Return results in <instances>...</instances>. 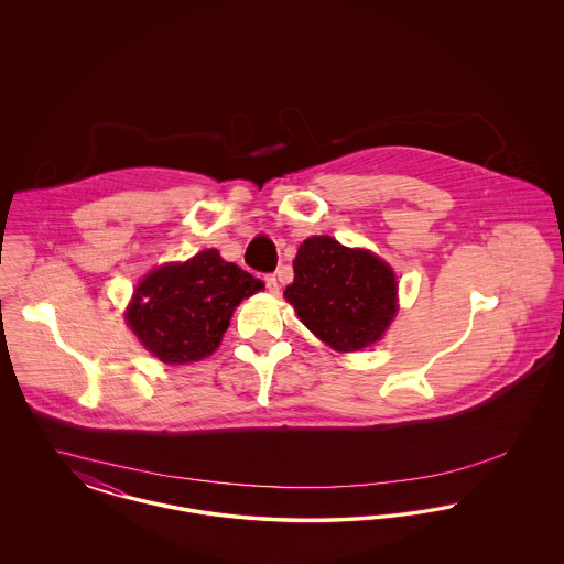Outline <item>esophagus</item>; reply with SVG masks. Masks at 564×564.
I'll return each instance as SVG.
<instances>
[{
  "label": "esophagus",
  "instance_id": "obj_1",
  "mask_svg": "<svg viewBox=\"0 0 564 564\" xmlns=\"http://www.w3.org/2000/svg\"><path fill=\"white\" fill-rule=\"evenodd\" d=\"M267 288H269L270 294H279V281L274 274H267Z\"/></svg>",
  "mask_w": 564,
  "mask_h": 564
}]
</instances>
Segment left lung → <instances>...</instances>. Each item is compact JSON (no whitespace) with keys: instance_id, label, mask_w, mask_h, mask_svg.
<instances>
[{"instance_id":"left-lung-1","label":"left lung","mask_w":564,"mask_h":564,"mask_svg":"<svg viewBox=\"0 0 564 564\" xmlns=\"http://www.w3.org/2000/svg\"><path fill=\"white\" fill-rule=\"evenodd\" d=\"M393 270L366 249H349L329 237L300 245L294 281L285 288L302 323L336 350L375 345L398 311Z\"/></svg>"}]
</instances>
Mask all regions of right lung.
I'll return each instance as SVG.
<instances>
[{"instance_id":"add662e5","label":"right lung","mask_w":564,"mask_h":564,"mask_svg":"<svg viewBox=\"0 0 564 564\" xmlns=\"http://www.w3.org/2000/svg\"><path fill=\"white\" fill-rule=\"evenodd\" d=\"M260 290V279L207 249L150 272L134 290L127 322L164 364L198 361L219 347L242 297Z\"/></svg>"}]
</instances>
